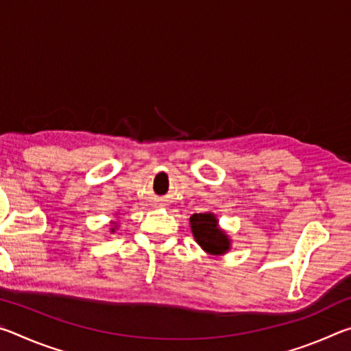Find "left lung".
Instances as JSON below:
<instances>
[{"mask_svg":"<svg viewBox=\"0 0 351 351\" xmlns=\"http://www.w3.org/2000/svg\"><path fill=\"white\" fill-rule=\"evenodd\" d=\"M189 221L195 241L198 243L199 247L203 249L206 254L221 257V255L230 251V247H232V240H230L229 234L226 232L224 229L219 228L215 213H193V215L189 218Z\"/></svg>","mask_w":351,"mask_h":351,"instance_id":"left-lung-1","label":"left lung"}]
</instances>
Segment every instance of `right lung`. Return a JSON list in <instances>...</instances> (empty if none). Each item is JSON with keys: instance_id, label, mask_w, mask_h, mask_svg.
<instances>
[{"instance_id": "right-lung-1", "label": "right lung", "mask_w": 351, "mask_h": 351, "mask_svg": "<svg viewBox=\"0 0 351 351\" xmlns=\"http://www.w3.org/2000/svg\"><path fill=\"white\" fill-rule=\"evenodd\" d=\"M111 223V228H110V232L114 234L116 229L119 228V221H110Z\"/></svg>"}]
</instances>
